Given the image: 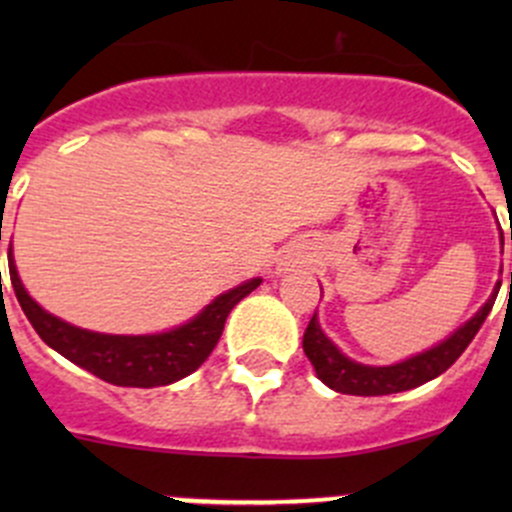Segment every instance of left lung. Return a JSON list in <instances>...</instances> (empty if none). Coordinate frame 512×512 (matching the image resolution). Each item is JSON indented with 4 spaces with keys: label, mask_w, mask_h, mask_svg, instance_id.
<instances>
[{
    "label": "left lung",
    "mask_w": 512,
    "mask_h": 512,
    "mask_svg": "<svg viewBox=\"0 0 512 512\" xmlns=\"http://www.w3.org/2000/svg\"><path fill=\"white\" fill-rule=\"evenodd\" d=\"M512 237V232H510ZM495 297L498 292H493V297L480 307V312L471 322L463 324L453 337H448L446 342H441L438 347L428 349V352L411 356V359L401 361L394 366H364L356 364V361L347 359L319 329L317 314L309 319L307 329H304L302 347L307 359L312 361L314 371H317L319 379L329 386V389L339 391V394H352V396H386V394H399V391L416 389V386L426 384V381L436 379L438 374H443L446 369H451L456 364V359L466 352L468 344L473 342V337L478 334V329L483 327L485 317L493 309Z\"/></svg>",
    "instance_id": "8db88e82"
}]
</instances>
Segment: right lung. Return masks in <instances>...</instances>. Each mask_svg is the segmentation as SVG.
<instances>
[{
  "label": "right lung",
  "mask_w": 512,
  "mask_h": 512,
  "mask_svg": "<svg viewBox=\"0 0 512 512\" xmlns=\"http://www.w3.org/2000/svg\"><path fill=\"white\" fill-rule=\"evenodd\" d=\"M9 280H12L14 294H17L36 334L54 352L66 356L76 366L91 371L108 384L136 386V389L173 384V381L193 374L220 342L230 309L260 285V280H250L220 294L193 322L183 324L173 332L153 334V337H116V334L86 332V329L61 322L54 314L44 312L24 289L14 262H9Z\"/></svg>",
  "instance_id": "1"
}]
</instances>
